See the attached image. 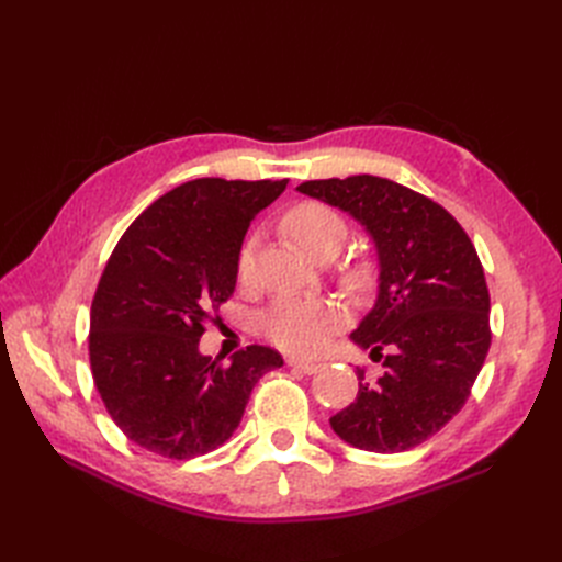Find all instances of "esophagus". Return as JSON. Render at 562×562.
<instances>
[{
	"instance_id": "esophagus-1",
	"label": "esophagus",
	"mask_w": 562,
	"mask_h": 562,
	"mask_svg": "<svg viewBox=\"0 0 562 562\" xmlns=\"http://www.w3.org/2000/svg\"><path fill=\"white\" fill-rule=\"evenodd\" d=\"M288 366H291L293 370L304 372V375H314V372H318V370H321V363H314V361H302V359H288Z\"/></svg>"
}]
</instances>
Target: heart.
<instances>
[{"instance_id":"1","label":"heart","mask_w":562,"mask_h":562,"mask_svg":"<svg viewBox=\"0 0 562 562\" xmlns=\"http://www.w3.org/2000/svg\"><path fill=\"white\" fill-rule=\"evenodd\" d=\"M285 229L293 241L310 255L318 258L321 252H337L347 239V223L335 209L326 203L307 201L300 203L285 215ZM255 262V239H248L239 255V274L250 279ZM349 285H361L366 281V269L353 267L345 274ZM347 323L345 310L337 302L323 297H281L262 316V333L271 345L283 351L314 356L328 347L330 337Z\"/></svg>"}]
</instances>
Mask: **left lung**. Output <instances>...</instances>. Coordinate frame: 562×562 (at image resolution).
<instances>
[{"label": "left lung", "instance_id": "8db88e82", "mask_svg": "<svg viewBox=\"0 0 562 562\" xmlns=\"http://www.w3.org/2000/svg\"><path fill=\"white\" fill-rule=\"evenodd\" d=\"M297 192L366 227L378 250V300L351 339L384 359V375L330 417L333 431L370 452H403L462 411L490 349V293L471 239L436 201L378 178L310 180ZM390 353L381 356V349Z\"/></svg>", "mask_w": 562, "mask_h": 562}]
</instances>
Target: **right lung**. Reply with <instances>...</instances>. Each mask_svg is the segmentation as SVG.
<instances>
[{
  "instance_id": "right-lung-1",
  "label": "right lung",
  "mask_w": 562,
  "mask_h": 562,
  "mask_svg": "<svg viewBox=\"0 0 562 562\" xmlns=\"http://www.w3.org/2000/svg\"><path fill=\"white\" fill-rule=\"evenodd\" d=\"M288 180L199 178L157 199L114 246L91 304L100 398L135 446L192 459L239 427L252 386L281 353L250 345L223 366L199 351L234 293L250 220Z\"/></svg>"
}]
</instances>
